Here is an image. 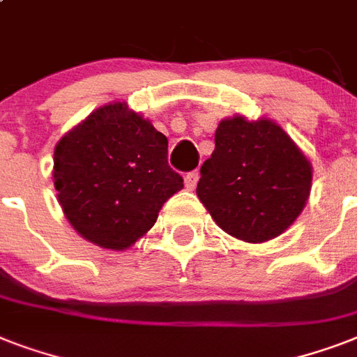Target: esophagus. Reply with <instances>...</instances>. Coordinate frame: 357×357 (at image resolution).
I'll return each mask as SVG.
<instances>
[{"mask_svg": "<svg viewBox=\"0 0 357 357\" xmlns=\"http://www.w3.org/2000/svg\"><path fill=\"white\" fill-rule=\"evenodd\" d=\"M198 179H200V174L196 172H189L187 176H185V187L189 190H192L196 187V183H198Z\"/></svg>", "mask_w": 357, "mask_h": 357, "instance_id": "1", "label": "esophagus"}]
</instances>
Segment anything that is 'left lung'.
<instances>
[{"mask_svg": "<svg viewBox=\"0 0 357 357\" xmlns=\"http://www.w3.org/2000/svg\"><path fill=\"white\" fill-rule=\"evenodd\" d=\"M196 187L218 228L244 243L282 235L304 211L313 167L287 131L271 119H224L215 151Z\"/></svg>", "mask_w": 357, "mask_h": 357, "instance_id": "left-lung-1", "label": "left lung"}]
</instances>
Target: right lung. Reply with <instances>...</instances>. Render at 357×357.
Instances as JSON below:
<instances>
[{"mask_svg":"<svg viewBox=\"0 0 357 357\" xmlns=\"http://www.w3.org/2000/svg\"><path fill=\"white\" fill-rule=\"evenodd\" d=\"M167 155V137L126 102L92 111L53 151V185L66 220L96 246L129 248L183 189Z\"/></svg>","mask_w":357,"mask_h":357,"instance_id":"right-lung-1","label":"right lung"}]
</instances>
